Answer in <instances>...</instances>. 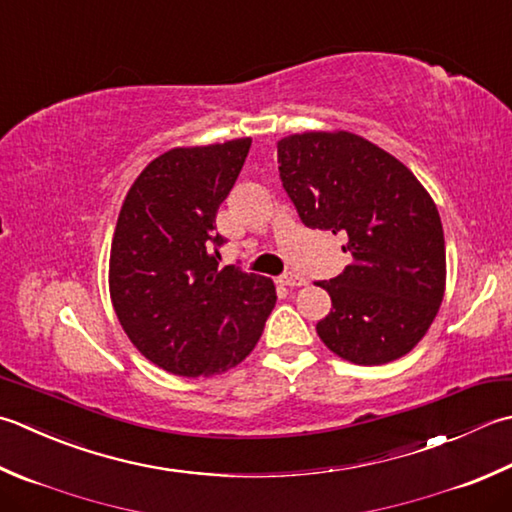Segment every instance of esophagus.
Listing matches in <instances>:
<instances>
[{
  "label": "esophagus",
  "mask_w": 512,
  "mask_h": 512,
  "mask_svg": "<svg viewBox=\"0 0 512 512\" xmlns=\"http://www.w3.org/2000/svg\"><path fill=\"white\" fill-rule=\"evenodd\" d=\"M279 282H282V286H286V288L306 286V279L302 275H297V273H286V275H282V279H279Z\"/></svg>",
  "instance_id": "34e87169"
}]
</instances>
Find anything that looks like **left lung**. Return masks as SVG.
Here are the masks:
<instances>
[{
	"label": "left lung",
	"mask_w": 512,
	"mask_h": 512,
	"mask_svg": "<svg viewBox=\"0 0 512 512\" xmlns=\"http://www.w3.org/2000/svg\"><path fill=\"white\" fill-rule=\"evenodd\" d=\"M279 177L308 228L346 237L353 264L317 282L333 308L317 335L335 355L379 366L410 353L442 306L446 244L437 206L397 157L348 130L277 142Z\"/></svg>",
	"instance_id": "8db88e82"
}]
</instances>
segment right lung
I'll return each instance as SVG.
<instances>
[{
	"instance_id": "add662e5",
	"label": "right lung",
	"mask_w": 512,
	"mask_h": 512,
	"mask_svg": "<svg viewBox=\"0 0 512 512\" xmlns=\"http://www.w3.org/2000/svg\"><path fill=\"white\" fill-rule=\"evenodd\" d=\"M248 148L250 137L170 148L139 173L119 210L110 302L133 346L166 373L213 377L242 364L275 308L273 279L219 268L217 208Z\"/></svg>"
}]
</instances>
